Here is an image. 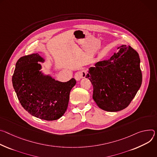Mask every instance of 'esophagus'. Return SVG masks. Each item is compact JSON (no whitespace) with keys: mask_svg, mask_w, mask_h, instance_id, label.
<instances>
[{"mask_svg":"<svg viewBox=\"0 0 157 157\" xmlns=\"http://www.w3.org/2000/svg\"><path fill=\"white\" fill-rule=\"evenodd\" d=\"M86 75V72L85 71H78L75 74V78L77 81H79L81 78L85 77Z\"/></svg>","mask_w":157,"mask_h":157,"instance_id":"esophagus-1","label":"esophagus"}]
</instances>
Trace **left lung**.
I'll use <instances>...</instances> for the list:
<instances>
[{
    "instance_id": "left-lung-1",
    "label": "left lung",
    "mask_w": 157,
    "mask_h": 157,
    "mask_svg": "<svg viewBox=\"0 0 157 157\" xmlns=\"http://www.w3.org/2000/svg\"><path fill=\"white\" fill-rule=\"evenodd\" d=\"M107 60L98 62L86 75L94 87L93 99L101 109L118 112L128 106L140 88V59L130 45H122Z\"/></svg>"
}]
</instances>
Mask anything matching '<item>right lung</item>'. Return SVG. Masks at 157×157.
I'll use <instances>...</instances> for the list:
<instances>
[{
  "label": "right lung",
  "mask_w": 157,
  "mask_h": 157,
  "mask_svg": "<svg viewBox=\"0 0 157 157\" xmlns=\"http://www.w3.org/2000/svg\"><path fill=\"white\" fill-rule=\"evenodd\" d=\"M44 62L38 54L21 57L15 65L12 84L26 111L40 119L52 121L60 118L67 110L70 92L76 80L72 78L61 82L44 75L38 63Z\"/></svg>",
  "instance_id": "obj_1"
}]
</instances>
